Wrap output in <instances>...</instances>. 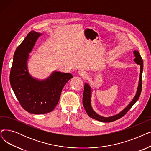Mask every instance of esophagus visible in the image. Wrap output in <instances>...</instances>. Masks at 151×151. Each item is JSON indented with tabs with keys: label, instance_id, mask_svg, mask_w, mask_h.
<instances>
[{
	"label": "esophagus",
	"instance_id": "esophagus-1",
	"mask_svg": "<svg viewBox=\"0 0 151 151\" xmlns=\"http://www.w3.org/2000/svg\"><path fill=\"white\" fill-rule=\"evenodd\" d=\"M79 74H80V76H82L83 78H86V77L88 76L87 73H86V71H80V72H79Z\"/></svg>",
	"mask_w": 151,
	"mask_h": 151
}]
</instances>
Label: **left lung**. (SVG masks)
<instances>
[{
  "instance_id": "obj_1",
  "label": "left lung",
  "mask_w": 151,
  "mask_h": 151,
  "mask_svg": "<svg viewBox=\"0 0 151 151\" xmlns=\"http://www.w3.org/2000/svg\"><path fill=\"white\" fill-rule=\"evenodd\" d=\"M133 53L136 57L134 58V61L137 64L139 65L141 67H140V77H139V85H138V87H137L136 96L133 98L132 101L129 104L128 106L125 109H123L119 114L112 116H110V117L102 116L96 114L93 109V108H92L91 104V87L89 86V84L85 83L83 96V104L86 113L90 117L93 118V119L96 120L100 121L102 122H105V123L115 121L118 119H120V118H122V116H123L124 115H125L128 112V110L132 108L133 105L136 103V102L138 100L141 93V90H142V70H143V60L138 51L134 50Z\"/></svg>"
}]
</instances>
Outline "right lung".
I'll return each mask as SVG.
<instances>
[{
	"label": "right lung",
	"mask_w": 151,
	"mask_h": 151,
	"mask_svg": "<svg viewBox=\"0 0 151 151\" xmlns=\"http://www.w3.org/2000/svg\"><path fill=\"white\" fill-rule=\"evenodd\" d=\"M41 35L30 31L17 48L10 74L12 88L27 112L43 114L53 111L58 101L63 88L73 76L70 73L54 72L47 79L39 81L32 78L27 68L29 54L37 39Z\"/></svg>",
	"instance_id": "add662e5"
}]
</instances>
